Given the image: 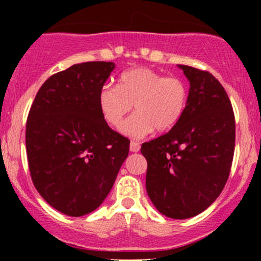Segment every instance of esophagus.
<instances>
[{
	"label": "esophagus",
	"instance_id": "34e87169",
	"mask_svg": "<svg viewBox=\"0 0 261 261\" xmlns=\"http://www.w3.org/2000/svg\"><path fill=\"white\" fill-rule=\"evenodd\" d=\"M141 148L140 143L136 142V141H131L130 142V151L131 152H139Z\"/></svg>",
	"mask_w": 261,
	"mask_h": 261
}]
</instances>
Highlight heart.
<instances>
[{
	"label": "heart",
	"mask_w": 261,
	"mask_h": 261,
	"mask_svg": "<svg viewBox=\"0 0 261 261\" xmlns=\"http://www.w3.org/2000/svg\"><path fill=\"white\" fill-rule=\"evenodd\" d=\"M187 83L175 76H164L149 67L124 71L118 85L101 87L98 104L110 126L118 127L125 115L136 110L122 124L121 131L134 139H141L152 131H167L175 126L187 109Z\"/></svg>",
	"instance_id": "1"
}]
</instances>
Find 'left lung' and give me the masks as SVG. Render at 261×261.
<instances>
[{"instance_id": "obj_1", "label": "left lung", "mask_w": 261, "mask_h": 261, "mask_svg": "<svg viewBox=\"0 0 261 261\" xmlns=\"http://www.w3.org/2000/svg\"><path fill=\"white\" fill-rule=\"evenodd\" d=\"M190 82L180 121L142 143L146 189L164 216L184 220L201 214L222 193L232 167L236 120L232 104L208 71L179 65Z\"/></svg>"}]
</instances>
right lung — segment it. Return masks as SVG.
I'll return each mask as SVG.
<instances>
[{
    "label": "right lung",
    "mask_w": 261,
    "mask_h": 261,
    "mask_svg": "<svg viewBox=\"0 0 261 261\" xmlns=\"http://www.w3.org/2000/svg\"><path fill=\"white\" fill-rule=\"evenodd\" d=\"M114 67L91 61L53 74L29 110L25 146L33 184L67 216H83L104 201L128 154L130 140L108 126L98 104Z\"/></svg>",
    "instance_id": "obj_1"
}]
</instances>
